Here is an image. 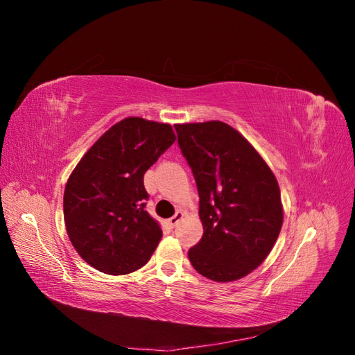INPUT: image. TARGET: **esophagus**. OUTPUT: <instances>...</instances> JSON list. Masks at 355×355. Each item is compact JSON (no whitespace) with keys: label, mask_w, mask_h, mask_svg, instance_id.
<instances>
[{"label":"esophagus","mask_w":355,"mask_h":355,"mask_svg":"<svg viewBox=\"0 0 355 355\" xmlns=\"http://www.w3.org/2000/svg\"><path fill=\"white\" fill-rule=\"evenodd\" d=\"M182 218H184V211H176V214H175V216H171L168 220H167V223L170 225V227L171 228H173V227H176V225L182 220Z\"/></svg>","instance_id":"esophagus-1"}]
</instances>
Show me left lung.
<instances>
[{"label":"left lung","mask_w":355,"mask_h":355,"mask_svg":"<svg viewBox=\"0 0 355 355\" xmlns=\"http://www.w3.org/2000/svg\"><path fill=\"white\" fill-rule=\"evenodd\" d=\"M196 178L204 234L188 257L213 282H235L270 254L283 225L278 182L243 135L222 121L176 124Z\"/></svg>","instance_id":"left-lung-1"}]
</instances>
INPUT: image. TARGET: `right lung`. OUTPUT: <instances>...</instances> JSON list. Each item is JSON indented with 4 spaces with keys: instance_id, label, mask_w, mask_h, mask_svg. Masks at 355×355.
<instances>
[{
    "instance_id": "1",
    "label": "right lung",
    "mask_w": 355,
    "mask_h": 355,
    "mask_svg": "<svg viewBox=\"0 0 355 355\" xmlns=\"http://www.w3.org/2000/svg\"><path fill=\"white\" fill-rule=\"evenodd\" d=\"M176 141L170 124L128 116L80 159L63 194L68 237L83 259L110 275L142 268L163 237L145 210L144 175Z\"/></svg>"
}]
</instances>
